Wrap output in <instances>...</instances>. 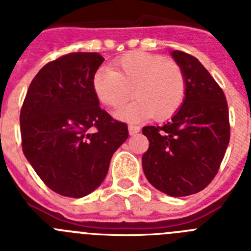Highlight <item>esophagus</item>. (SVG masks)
<instances>
[{
	"label": "esophagus",
	"instance_id": "obj_1",
	"mask_svg": "<svg viewBox=\"0 0 251 251\" xmlns=\"http://www.w3.org/2000/svg\"><path fill=\"white\" fill-rule=\"evenodd\" d=\"M128 129H129L130 136H134V134H137V133L141 130V128H139L138 126H136V124H129V126H128Z\"/></svg>",
	"mask_w": 251,
	"mask_h": 251
}]
</instances>
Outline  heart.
Returning <instances> with one entry per match:
<instances>
[{"instance_id":"1","label":"heart","mask_w":251,"mask_h":251,"mask_svg":"<svg viewBox=\"0 0 251 251\" xmlns=\"http://www.w3.org/2000/svg\"><path fill=\"white\" fill-rule=\"evenodd\" d=\"M92 89L103 105L117 108L129 98L136 99L117 112L127 121L153 117L170 118L182 105L187 93V80L182 66L159 55L130 51L117 59L113 70L99 68L92 77Z\"/></svg>"}]
</instances>
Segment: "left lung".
Returning a JSON list of instances; mask_svg holds the SVG:
<instances>
[{
  "label": "left lung",
  "instance_id": "left-lung-1",
  "mask_svg": "<svg viewBox=\"0 0 251 251\" xmlns=\"http://www.w3.org/2000/svg\"><path fill=\"white\" fill-rule=\"evenodd\" d=\"M171 55L185 72L187 93L168 123L143 127L150 147L142 166L153 187L181 197L200 192L216 176L230 141L229 108L223 89L196 57L179 50Z\"/></svg>",
  "mask_w": 251,
  "mask_h": 251
}]
</instances>
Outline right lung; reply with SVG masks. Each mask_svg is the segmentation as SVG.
Instances as JSON below:
<instances>
[{"label": "right lung", "mask_w": 251, "mask_h": 251, "mask_svg": "<svg viewBox=\"0 0 251 251\" xmlns=\"http://www.w3.org/2000/svg\"><path fill=\"white\" fill-rule=\"evenodd\" d=\"M98 52H72L34 77L20 113L22 151L37 176L66 197L86 196L105 178L128 127L99 106L92 77Z\"/></svg>", "instance_id": "obj_1"}]
</instances>
